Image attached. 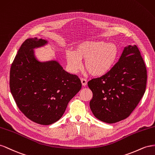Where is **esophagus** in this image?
I'll list each match as a JSON object with an SVG mask.
<instances>
[{"label": "esophagus", "mask_w": 155, "mask_h": 155, "mask_svg": "<svg viewBox=\"0 0 155 155\" xmlns=\"http://www.w3.org/2000/svg\"><path fill=\"white\" fill-rule=\"evenodd\" d=\"M81 81L83 86H86L87 85V81L85 78H81Z\"/></svg>", "instance_id": "esophagus-1"}]
</instances>
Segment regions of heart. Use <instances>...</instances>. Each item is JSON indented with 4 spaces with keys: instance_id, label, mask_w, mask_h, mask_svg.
Returning a JSON list of instances; mask_svg holds the SVG:
<instances>
[{
    "instance_id": "obj_1",
    "label": "heart",
    "mask_w": 155,
    "mask_h": 155,
    "mask_svg": "<svg viewBox=\"0 0 155 155\" xmlns=\"http://www.w3.org/2000/svg\"><path fill=\"white\" fill-rule=\"evenodd\" d=\"M119 55V48L115 43L104 41H85L79 43L74 51L65 52L69 70L77 72L84 61V69L93 77H101L108 73L116 65Z\"/></svg>"
}]
</instances>
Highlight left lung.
I'll return each instance as SVG.
<instances>
[{
	"instance_id": "8db88e82",
	"label": "left lung",
	"mask_w": 155,
	"mask_h": 155,
	"mask_svg": "<svg viewBox=\"0 0 155 155\" xmlns=\"http://www.w3.org/2000/svg\"><path fill=\"white\" fill-rule=\"evenodd\" d=\"M147 77L138 48L125 47L111 71L87 82L93 93L90 107L95 117L107 123L129 117L144 95Z\"/></svg>"
}]
</instances>
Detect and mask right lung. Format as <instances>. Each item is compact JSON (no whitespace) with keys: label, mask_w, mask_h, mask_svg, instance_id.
<instances>
[{"label":"right lung","mask_w":155,"mask_h":155,"mask_svg":"<svg viewBox=\"0 0 155 155\" xmlns=\"http://www.w3.org/2000/svg\"><path fill=\"white\" fill-rule=\"evenodd\" d=\"M45 39L28 38L22 44L10 69V87L19 110L38 124L58 121L68 103L81 90V80L63 69L56 60L39 61L34 48Z\"/></svg>","instance_id":"1"}]
</instances>
